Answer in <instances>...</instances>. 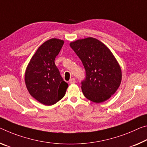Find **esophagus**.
<instances>
[{"label": "esophagus", "mask_w": 147, "mask_h": 147, "mask_svg": "<svg viewBox=\"0 0 147 147\" xmlns=\"http://www.w3.org/2000/svg\"><path fill=\"white\" fill-rule=\"evenodd\" d=\"M69 83H70V84H74V83H76V80H75V78H72L71 79H70V80H69Z\"/></svg>", "instance_id": "1"}]
</instances>
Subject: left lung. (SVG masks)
Instances as JSON below:
<instances>
[{"label": "left lung", "instance_id": "1", "mask_svg": "<svg viewBox=\"0 0 147 147\" xmlns=\"http://www.w3.org/2000/svg\"><path fill=\"white\" fill-rule=\"evenodd\" d=\"M70 46L84 67L86 78L81 82L84 96L97 103L109 99L122 80L121 68L113 53L92 37L72 42Z\"/></svg>", "mask_w": 147, "mask_h": 147}]
</instances>
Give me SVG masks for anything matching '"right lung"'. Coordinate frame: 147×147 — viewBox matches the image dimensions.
I'll return each mask as SVG.
<instances>
[{
    "label": "right lung",
    "mask_w": 147,
    "mask_h": 147,
    "mask_svg": "<svg viewBox=\"0 0 147 147\" xmlns=\"http://www.w3.org/2000/svg\"><path fill=\"white\" fill-rule=\"evenodd\" d=\"M63 44V40L57 38L46 41L32 57L25 71L27 90L45 105L56 103L64 97L68 88L54 62Z\"/></svg>",
    "instance_id": "right-lung-1"
}]
</instances>
